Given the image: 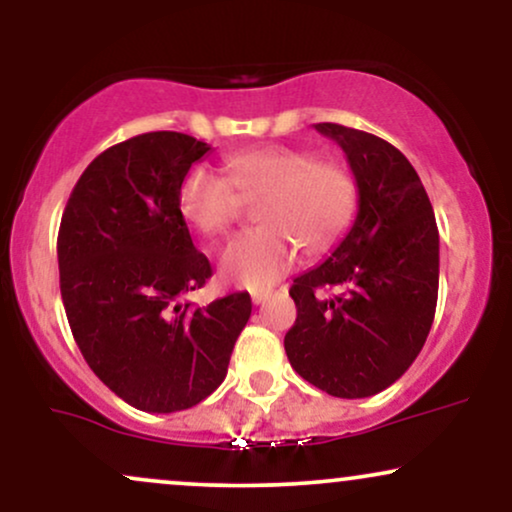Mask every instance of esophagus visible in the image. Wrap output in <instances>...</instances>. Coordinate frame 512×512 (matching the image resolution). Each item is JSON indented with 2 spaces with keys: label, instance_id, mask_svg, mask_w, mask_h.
Listing matches in <instances>:
<instances>
[{
  "label": "esophagus",
  "instance_id": "obj_1",
  "mask_svg": "<svg viewBox=\"0 0 512 512\" xmlns=\"http://www.w3.org/2000/svg\"><path fill=\"white\" fill-rule=\"evenodd\" d=\"M269 296H272V293H269V291H255V293H252V303H255V305L267 303Z\"/></svg>",
  "mask_w": 512,
  "mask_h": 512
}]
</instances>
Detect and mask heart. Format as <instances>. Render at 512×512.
I'll use <instances>...</instances> for the list:
<instances>
[{
    "instance_id": "1",
    "label": "heart",
    "mask_w": 512,
    "mask_h": 512,
    "mask_svg": "<svg viewBox=\"0 0 512 512\" xmlns=\"http://www.w3.org/2000/svg\"><path fill=\"white\" fill-rule=\"evenodd\" d=\"M226 175L207 166L185 173L178 207L197 231L216 236L238 219L243 197H262V226L240 233L219 252L226 281L262 291L298 262L301 245L325 252L337 245L356 216L358 187L339 158H317L310 149L257 146L226 158Z\"/></svg>"
}]
</instances>
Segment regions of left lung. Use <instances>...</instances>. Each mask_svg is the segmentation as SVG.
I'll return each instance as SVG.
<instances>
[{
  "label": "left lung",
  "mask_w": 512,
  "mask_h": 512,
  "mask_svg": "<svg viewBox=\"0 0 512 512\" xmlns=\"http://www.w3.org/2000/svg\"><path fill=\"white\" fill-rule=\"evenodd\" d=\"M315 129L342 146L358 211L332 255L293 279L298 317L284 349L293 370L327 395L370 397L407 373L431 332L436 216L414 166L390 142L334 122Z\"/></svg>",
  "instance_id": "left-lung-1"
}]
</instances>
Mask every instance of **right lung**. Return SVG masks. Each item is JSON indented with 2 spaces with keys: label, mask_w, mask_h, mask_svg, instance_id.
<instances>
[{
  "label": "right lung",
  "mask_w": 512,
  "mask_h": 512,
  "mask_svg": "<svg viewBox=\"0 0 512 512\" xmlns=\"http://www.w3.org/2000/svg\"><path fill=\"white\" fill-rule=\"evenodd\" d=\"M209 144L149 132L88 163L62 214L60 291L69 327L93 373L149 414L190 409L223 383L248 293L182 303L211 264L192 243L178 187Z\"/></svg>",
  "instance_id": "right-lung-1"
}]
</instances>
